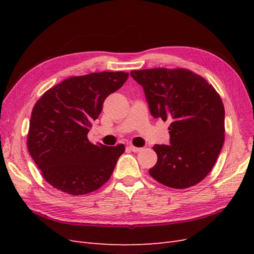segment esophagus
I'll list each match as a JSON object with an SVG mask.
<instances>
[{"mask_svg": "<svg viewBox=\"0 0 254 254\" xmlns=\"http://www.w3.org/2000/svg\"><path fill=\"white\" fill-rule=\"evenodd\" d=\"M129 148H130V150L133 151V152H139V151H141V150H142V148H140V147H135V146H133V145H130V146H129Z\"/></svg>", "mask_w": 254, "mask_h": 254, "instance_id": "obj_1", "label": "esophagus"}]
</instances>
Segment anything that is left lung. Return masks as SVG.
<instances>
[{"label": "left lung", "instance_id": "1", "mask_svg": "<svg viewBox=\"0 0 254 254\" xmlns=\"http://www.w3.org/2000/svg\"><path fill=\"white\" fill-rule=\"evenodd\" d=\"M144 89L155 119L171 121V145H155L153 179L172 189L203 180L216 163L225 141V108L219 94L200 75L187 68L131 71Z\"/></svg>", "mask_w": 254, "mask_h": 254}]
</instances>
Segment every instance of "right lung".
<instances>
[{"instance_id":"obj_1","label":"right lung","mask_w":254,"mask_h":254,"mask_svg":"<svg viewBox=\"0 0 254 254\" xmlns=\"http://www.w3.org/2000/svg\"><path fill=\"white\" fill-rule=\"evenodd\" d=\"M125 72H101L64 79L38 99L30 117L27 147L43 178L70 195L94 191L110 179L123 144H92L91 122L104 101L128 78Z\"/></svg>"}]
</instances>
